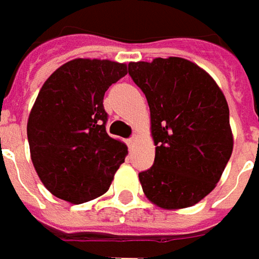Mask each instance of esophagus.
Wrapping results in <instances>:
<instances>
[{"label":"esophagus","mask_w":259,"mask_h":259,"mask_svg":"<svg viewBox=\"0 0 259 259\" xmlns=\"http://www.w3.org/2000/svg\"><path fill=\"white\" fill-rule=\"evenodd\" d=\"M137 140H138V137H137V135H134V137H131V138L128 140V145H130V147H134L135 143H137Z\"/></svg>","instance_id":"1"}]
</instances>
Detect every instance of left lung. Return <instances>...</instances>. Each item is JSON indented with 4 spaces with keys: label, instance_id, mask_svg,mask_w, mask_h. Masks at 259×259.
<instances>
[{
    "label": "left lung",
    "instance_id": "obj_1",
    "mask_svg": "<svg viewBox=\"0 0 259 259\" xmlns=\"http://www.w3.org/2000/svg\"><path fill=\"white\" fill-rule=\"evenodd\" d=\"M128 73L150 106L154 164L138 174L147 199L165 210L199 203L216 187L234 150L224 92L182 57L131 62Z\"/></svg>",
    "mask_w": 259,
    "mask_h": 259
}]
</instances>
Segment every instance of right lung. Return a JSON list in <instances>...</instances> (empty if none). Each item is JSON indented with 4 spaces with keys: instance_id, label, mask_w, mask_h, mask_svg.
<instances>
[{
    "instance_id": "1",
    "label": "right lung",
    "mask_w": 259,
    "mask_h": 259,
    "mask_svg": "<svg viewBox=\"0 0 259 259\" xmlns=\"http://www.w3.org/2000/svg\"><path fill=\"white\" fill-rule=\"evenodd\" d=\"M125 75V63L75 59L41 86L27 137L35 171L56 197L80 204L108 192L128 148L105 130L104 95Z\"/></svg>"
}]
</instances>
